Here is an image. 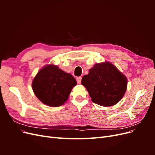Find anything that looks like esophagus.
<instances>
[{"label":"esophagus","mask_w":155,"mask_h":155,"mask_svg":"<svg viewBox=\"0 0 155 155\" xmlns=\"http://www.w3.org/2000/svg\"><path fill=\"white\" fill-rule=\"evenodd\" d=\"M81 79H82L81 77H78V78H76V81H77V82H78V84H80V83H81Z\"/></svg>","instance_id":"obj_1"}]
</instances>
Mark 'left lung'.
I'll return each mask as SVG.
<instances>
[{
  "label": "left lung",
  "instance_id": "8db88e82",
  "mask_svg": "<svg viewBox=\"0 0 155 155\" xmlns=\"http://www.w3.org/2000/svg\"><path fill=\"white\" fill-rule=\"evenodd\" d=\"M81 84L92 101L104 107L112 106L125 94L127 79L113 64L105 62L96 64L82 78Z\"/></svg>",
  "mask_w": 155,
  "mask_h": 155
}]
</instances>
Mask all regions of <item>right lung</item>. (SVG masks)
Listing matches in <instances>:
<instances>
[{
  "instance_id": "1",
  "label": "right lung",
  "mask_w": 155,
  "mask_h": 155,
  "mask_svg": "<svg viewBox=\"0 0 155 155\" xmlns=\"http://www.w3.org/2000/svg\"><path fill=\"white\" fill-rule=\"evenodd\" d=\"M76 80L70 74L50 64L39 70L32 82L35 96L44 104L59 107L66 101Z\"/></svg>"
}]
</instances>
